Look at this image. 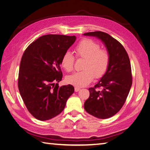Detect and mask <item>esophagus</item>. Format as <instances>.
I'll list each match as a JSON object with an SVG mask.
<instances>
[{
    "label": "esophagus",
    "instance_id": "1",
    "mask_svg": "<svg viewBox=\"0 0 150 150\" xmlns=\"http://www.w3.org/2000/svg\"><path fill=\"white\" fill-rule=\"evenodd\" d=\"M80 89H81V88L79 87H75L74 88V91L76 92H78Z\"/></svg>",
    "mask_w": 150,
    "mask_h": 150
}]
</instances>
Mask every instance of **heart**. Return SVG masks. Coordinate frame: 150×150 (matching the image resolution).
<instances>
[{
	"mask_svg": "<svg viewBox=\"0 0 150 150\" xmlns=\"http://www.w3.org/2000/svg\"><path fill=\"white\" fill-rule=\"evenodd\" d=\"M76 56L84 59L83 71L76 72L68 76V83L82 87L89 84L95 78H100L105 74L110 64V52L106 49L100 48V45L90 39H84L79 42L74 49ZM75 59L74 56L67 51L63 54L61 64L64 69L71 72L74 69Z\"/></svg>",
	"mask_w": 150,
	"mask_h": 150,
	"instance_id": "obj_1",
	"label": "heart"
}]
</instances>
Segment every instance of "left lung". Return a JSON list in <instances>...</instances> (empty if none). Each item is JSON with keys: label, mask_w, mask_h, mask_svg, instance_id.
<instances>
[{"label": "left lung", "mask_w": 150, "mask_h": 150, "mask_svg": "<svg viewBox=\"0 0 150 150\" xmlns=\"http://www.w3.org/2000/svg\"><path fill=\"white\" fill-rule=\"evenodd\" d=\"M84 35L101 40L110 52V64L106 73L94 88H89V97L84 105L89 114L99 119H107L121 110L132 85L129 56L122 45L107 33L95 31ZM99 87L101 90L97 89Z\"/></svg>", "instance_id": "left-lung-1"}]
</instances>
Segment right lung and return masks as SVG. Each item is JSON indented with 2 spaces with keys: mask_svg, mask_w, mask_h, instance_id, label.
Returning a JSON list of instances; mask_svg holds the SVG:
<instances>
[{
  "mask_svg": "<svg viewBox=\"0 0 150 150\" xmlns=\"http://www.w3.org/2000/svg\"><path fill=\"white\" fill-rule=\"evenodd\" d=\"M76 39L75 35H45L32 42L24 51L18 88L27 109L35 118L46 121L57 116L74 93L72 85L59 87L57 83L62 78V56Z\"/></svg>",
  "mask_w": 150,
  "mask_h": 150,
  "instance_id": "1",
  "label": "right lung"
}]
</instances>
